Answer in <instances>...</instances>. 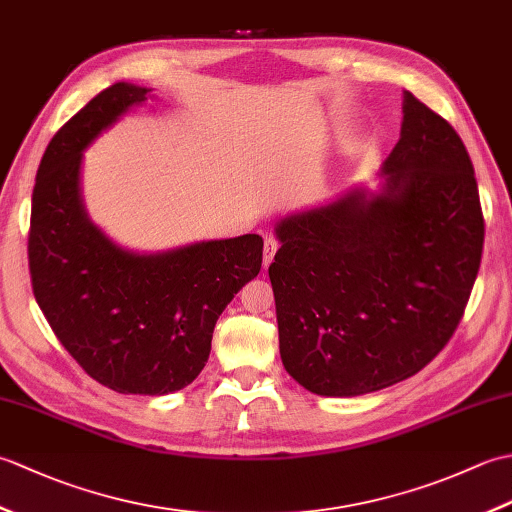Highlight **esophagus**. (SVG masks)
<instances>
[{"instance_id":"1","label":"esophagus","mask_w":512,"mask_h":512,"mask_svg":"<svg viewBox=\"0 0 512 512\" xmlns=\"http://www.w3.org/2000/svg\"><path fill=\"white\" fill-rule=\"evenodd\" d=\"M277 248H279L277 239L268 235V237H266V242H264V268H268L270 264H273V259H275Z\"/></svg>"}]
</instances>
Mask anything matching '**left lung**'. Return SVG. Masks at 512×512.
I'll use <instances>...</instances> for the list:
<instances>
[{
	"mask_svg": "<svg viewBox=\"0 0 512 512\" xmlns=\"http://www.w3.org/2000/svg\"><path fill=\"white\" fill-rule=\"evenodd\" d=\"M376 193L277 222L268 275L286 372L312 394L396 385L449 343L482 262L484 217L458 132L411 92Z\"/></svg>",
	"mask_w": 512,
	"mask_h": 512,
	"instance_id": "left-lung-1",
	"label": "left lung"
}]
</instances>
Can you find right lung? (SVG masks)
Segmentation results:
<instances>
[{
  "mask_svg": "<svg viewBox=\"0 0 512 512\" xmlns=\"http://www.w3.org/2000/svg\"><path fill=\"white\" fill-rule=\"evenodd\" d=\"M149 92L114 83L54 134L32 191L28 266L43 317L85 374L118 394L165 396L209 361L215 321L257 277L264 239L134 253L90 220L83 151Z\"/></svg>",
  "mask_w": 512,
  "mask_h": 512,
  "instance_id": "obj_1",
  "label": "right lung"
}]
</instances>
